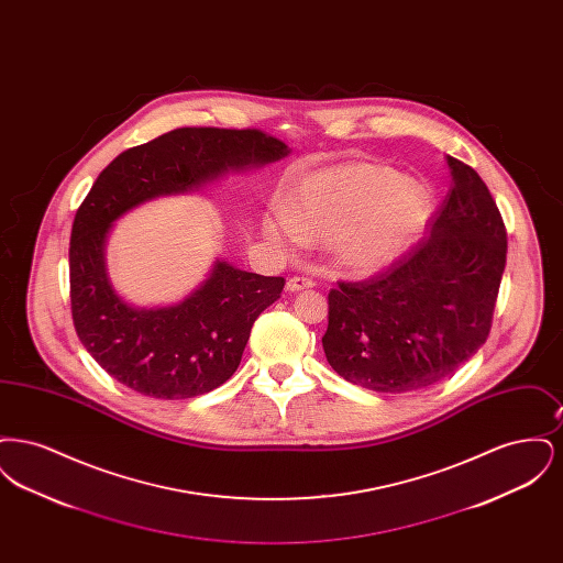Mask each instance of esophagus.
Segmentation results:
<instances>
[{
  "instance_id": "1",
  "label": "esophagus",
  "mask_w": 563,
  "mask_h": 563,
  "mask_svg": "<svg viewBox=\"0 0 563 563\" xmlns=\"http://www.w3.org/2000/svg\"><path fill=\"white\" fill-rule=\"evenodd\" d=\"M310 287H314V280L310 276H291L287 280L289 291H301V289H310Z\"/></svg>"
}]
</instances>
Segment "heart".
<instances>
[{"label": "heart", "instance_id": "1", "mask_svg": "<svg viewBox=\"0 0 563 563\" xmlns=\"http://www.w3.org/2000/svg\"><path fill=\"white\" fill-rule=\"evenodd\" d=\"M429 213V194L413 181L372 162H346L299 179L264 230L278 244L329 241L344 268L369 272L405 251Z\"/></svg>", "mask_w": 563, "mask_h": 563}]
</instances>
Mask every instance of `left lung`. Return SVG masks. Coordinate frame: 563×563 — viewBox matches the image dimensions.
Masks as SVG:
<instances>
[{
  "instance_id": "1",
  "label": "left lung",
  "mask_w": 563,
  "mask_h": 563,
  "mask_svg": "<svg viewBox=\"0 0 563 563\" xmlns=\"http://www.w3.org/2000/svg\"><path fill=\"white\" fill-rule=\"evenodd\" d=\"M452 186L430 236L365 280L329 291L322 349L333 372L375 393H409L454 374L492 329L507 228L477 170L448 156Z\"/></svg>"
}]
</instances>
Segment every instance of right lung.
<instances>
[{"label": "right lung", "instance_id": "right-lung-1", "mask_svg": "<svg viewBox=\"0 0 563 563\" xmlns=\"http://www.w3.org/2000/svg\"><path fill=\"white\" fill-rule=\"evenodd\" d=\"M285 141L260 129L186 126L122 152L103 168L74 219L69 297L84 349L124 386L154 399L211 393L239 369L255 319L285 287L217 262L211 278L173 308L134 310L109 285L111 221L161 194L198 188L228 168L280 161Z\"/></svg>", "mask_w": 563, "mask_h": 563}]
</instances>
